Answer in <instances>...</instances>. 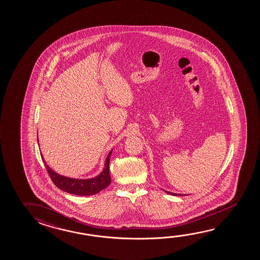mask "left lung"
Returning a JSON list of instances; mask_svg holds the SVG:
<instances>
[{"instance_id":"obj_1","label":"left lung","mask_w":260,"mask_h":260,"mask_svg":"<svg viewBox=\"0 0 260 260\" xmlns=\"http://www.w3.org/2000/svg\"><path fill=\"white\" fill-rule=\"evenodd\" d=\"M167 193H169V194H171V195H173V196H178L179 194H175V193H171V192L166 191Z\"/></svg>"}]
</instances>
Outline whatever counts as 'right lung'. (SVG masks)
Masks as SVG:
<instances>
[{
    "label": "right lung",
    "mask_w": 260,
    "mask_h": 260,
    "mask_svg": "<svg viewBox=\"0 0 260 260\" xmlns=\"http://www.w3.org/2000/svg\"><path fill=\"white\" fill-rule=\"evenodd\" d=\"M111 152L108 155L105 161V166L103 169V172L101 174L89 179H75L66 178L63 176L57 174L54 171H51L47 164L44 161L43 157L44 165L46 168L48 174L50 176L52 182L54 183L56 187H59L61 190L68 192L74 195H80V196H89L97 194L99 192L102 191L104 188H106L111 184V175H110V158H111Z\"/></svg>",
    "instance_id": "obj_1"
}]
</instances>
